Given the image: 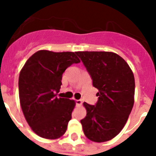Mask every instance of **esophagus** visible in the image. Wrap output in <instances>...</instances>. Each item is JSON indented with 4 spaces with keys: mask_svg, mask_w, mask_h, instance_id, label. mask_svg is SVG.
Here are the masks:
<instances>
[{
    "mask_svg": "<svg viewBox=\"0 0 156 156\" xmlns=\"http://www.w3.org/2000/svg\"><path fill=\"white\" fill-rule=\"evenodd\" d=\"M76 106H80L81 105H82V101L76 100Z\"/></svg>",
    "mask_w": 156,
    "mask_h": 156,
    "instance_id": "34e87169",
    "label": "esophagus"
}]
</instances>
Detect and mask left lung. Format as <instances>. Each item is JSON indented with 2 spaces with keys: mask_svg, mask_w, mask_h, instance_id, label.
Masks as SVG:
<instances>
[{
  "mask_svg": "<svg viewBox=\"0 0 156 156\" xmlns=\"http://www.w3.org/2000/svg\"><path fill=\"white\" fill-rule=\"evenodd\" d=\"M99 90L95 105L83 102L87 115L80 121L85 136L105 142L124 127L134 103L135 80L122 57L111 51H76Z\"/></svg>",
  "mask_w": 156,
  "mask_h": 156,
  "instance_id": "8db88e82",
  "label": "left lung"
}]
</instances>
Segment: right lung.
I'll use <instances>...</instances> for the list:
<instances>
[{"label": "right lung", "instance_id": "obj_1", "mask_svg": "<svg viewBox=\"0 0 156 156\" xmlns=\"http://www.w3.org/2000/svg\"><path fill=\"white\" fill-rule=\"evenodd\" d=\"M80 62L76 52L40 50L22 68L19 77L20 105L29 126L41 137L54 140L66 133L76 101L56 94L65 70Z\"/></svg>", "mask_w": 156, "mask_h": 156}]
</instances>
